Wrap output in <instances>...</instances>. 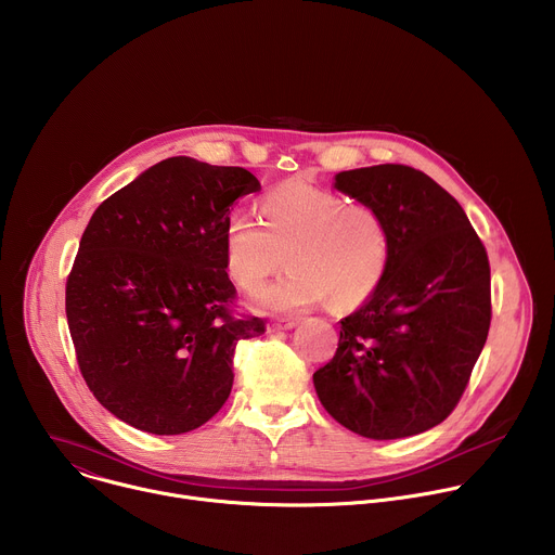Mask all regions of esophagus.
Here are the masks:
<instances>
[{
    "label": "esophagus",
    "mask_w": 555,
    "mask_h": 555,
    "mask_svg": "<svg viewBox=\"0 0 555 555\" xmlns=\"http://www.w3.org/2000/svg\"><path fill=\"white\" fill-rule=\"evenodd\" d=\"M298 325V319H274L268 323V332H287Z\"/></svg>",
    "instance_id": "1"
}]
</instances>
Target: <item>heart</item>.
Here are the masks:
<instances>
[{
    "label": "heart",
    "mask_w": 555,
    "mask_h": 555,
    "mask_svg": "<svg viewBox=\"0 0 555 555\" xmlns=\"http://www.w3.org/2000/svg\"><path fill=\"white\" fill-rule=\"evenodd\" d=\"M266 223L234 210L223 228V259L230 279L257 289L285 255L292 270L257 294L268 311H298L334 298L338 307L360 305L379 285L390 236L379 212L349 204L343 195L307 184H285L263 202Z\"/></svg>",
    "instance_id": "b5f03b06"
}]
</instances>
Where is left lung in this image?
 I'll list each match as a JSON object with an SVG mask.
<instances>
[{
    "mask_svg": "<svg viewBox=\"0 0 555 555\" xmlns=\"http://www.w3.org/2000/svg\"><path fill=\"white\" fill-rule=\"evenodd\" d=\"M334 189L379 212L390 259L340 321L336 356L313 373L325 411L369 439L413 437L461 400L490 332V263L459 202L426 173L377 165Z\"/></svg>",
    "mask_w": 555,
    "mask_h": 555,
    "instance_id": "8db88e82",
    "label": "left lung"
}]
</instances>
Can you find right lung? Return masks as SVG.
Listing matches in <instances>:
<instances>
[{
	"label": "right lung",
	"instance_id": "add662e5",
	"mask_svg": "<svg viewBox=\"0 0 555 555\" xmlns=\"http://www.w3.org/2000/svg\"><path fill=\"white\" fill-rule=\"evenodd\" d=\"M261 191L242 167L176 155L92 215L65 287L67 327L94 398L151 435H182L228 400L236 343L266 332L234 319L223 228Z\"/></svg>",
	"mask_w": 555,
	"mask_h": 555
}]
</instances>
